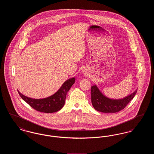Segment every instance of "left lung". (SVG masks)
<instances>
[{"mask_svg":"<svg viewBox=\"0 0 154 154\" xmlns=\"http://www.w3.org/2000/svg\"><path fill=\"white\" fill-rule=\"evenodd\" d=\"M137 89L123 99H111L103 95L96 85L91 87V102L96 110L102 112H117L123 110L134 97Z\"/></svg>","mask_w":154,"mask_h":154,"instance_id":"obj_1","label":"left lung"}]
</instances>
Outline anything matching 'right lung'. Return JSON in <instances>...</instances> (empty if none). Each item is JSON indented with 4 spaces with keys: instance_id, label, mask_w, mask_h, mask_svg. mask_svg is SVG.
<instances>
[{
    "instance_id": "1",
    "label": "right lung",
    "mask_w": 154,
    "mask_h": 154,
    "mask_svg": "<svg viewBox=\"0 0 154 154\" xmlns=\"http://www.w3.org/2000/svg\"><path fill=\"white\" fill-rule=\"evenodd\" d=\"M75 77L66 80L58 91L54 95L40 99L30 98L21 94H18L22 99L35 110L45 113H52L60 110L65 103L66 94L75 82Z\"/></svg>"
}]
</instances>
